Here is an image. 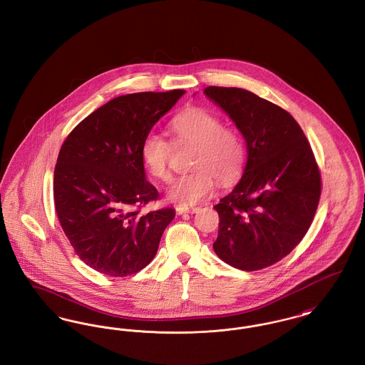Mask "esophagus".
Masks as SVG:
<instances>
[{
  "mask_svg": "<svg viewBox=\"0 0 365 365\" xmlns=\"http://www.w3.org/2000/svg\"><path fill=\"white\" fill-rule=\"evenodd\" d=\"M200 208H187V207H178L176 213L178 215H183V213H197Z\"/></svg>",
  "mask_w": 365,
  "mask_h": 365,
  "instance_id": "esophagus-1",
  "label": "esophagus"
}]
</instances>
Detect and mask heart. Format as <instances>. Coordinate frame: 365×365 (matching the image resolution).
Wrapping results in <instances>:
<instances>
[{"label":"heart","instance_id":"1","mask_svg":"<svg viewBox=\"0 0 365 365\" xmlns=\"http://www.w3.org/2000/svg\"><path fill=\"white\" fill-rule=\"evenodd\" d=\"M180 145L194 146L192 173L176 178L167 198L180 207L195 205L209 198L219 183L228 186L240 179L246 163V145L240 130L225 125L223 119L202 108H191L171 122ZM171 142L161 134L149 133L140 143V158L146 171L158 180L171 178Z\"/></svg>","mask_w":365,"mask_h":365}]
</instances>
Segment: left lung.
Wrapping results in <instances>:
<instances>
[{
	"label": "left lung",
	"instance_id": "left-lung-1",
	"mask_svg": "<svg viewBox=\"0 0 365 365\" xmlns=\"http://www.w3.org/2000/svg\"><path fill=\"white\" fill-rule=\"evenodd\" d=\"M204 93L235 123L247 149L240 183L213 208L219 235L213 249L242 271L286 257L312 225L322 178L312 148L294 118L252 91L205 87Z\"/></svg>",
	"mask_w": 365,
	"mask_h": 365
}]
</instances>
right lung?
<instances>
[{
  "instance_id": "obj_1",
  "label": "right lung",
  "mask_w": 365,
  "mask_h": 365,
  "mask_svg": "<svg viewBox=\"0 0 365 365\" xmlns=\"http://www.w3.org/2000/svg\"><path fill=\"white\" fill-rule=\"evenodd\" d=\"M185 90L134 93L100 106L66 138L53 180L58 222L79 259L108 277L155 259L173 208L140 213L158 191L146 180L140 143Z\"/></svg>"
}]
</instances>
